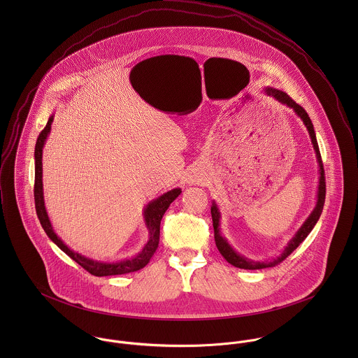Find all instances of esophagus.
I'll return each mask as SVG.
<instances>
[{
    "label": "esophagus",
    "mask_w": 358,
    "mask_h": 358,
    "mask_svg": "<svg viewBox=\"0 0 358 358\" xmlns=\"http://www.w3.org/2000/svg\"><path fill=\"white\" fill-rule=\"evenodd\" d=\"M199 180H200V179H199V178H194V179H193V180H192V182H199Z\"/></svg>",
    "instance_id": "obj_1"
}]
</instances>
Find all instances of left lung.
<instances>
[{
    "mask_svg": "<svg viewBox=\"0 0 358 358\" xmlns=\"http://www.w3.org/2000/svg\"><path fill=\"white\" fill-rule=\"evenodd\" d=\"M268 96H273L275 101L285 104L287 107L292 108L294 113L302 120V122L306 127L307 132L310 135L311 139V145L314 148V153L317 157V164H318V185H317V199H315V205L313 208V210L310 212V215L307 216L306 220L303 222V224L298 229V231L295 233V236L288 241V244L284 247L282 252L277 257L271 259V260H254L250 259L247 256L238 254L231 245L230 243L226 240V237L222 234L220 230V209L216 204V201H212V206H210V213H212V222H213V230H215V243L216 247L219 250V252L222 256L233 266L238 267V268H245V270H257V268H264V267H273L275 264H278L280 262H282L285 257L291 255L299 245L306 238L307 236L310 234V231L314 229L315 223L318 222L322 208H324V203H325V176H324V166H322V161H321V154H320V149H318V143H317V138H315V132H314V127L313 122L306 113V110L299 106L298 103L294 102L285 92L271 88V87H266L263 90Z\"/></svg>",
    "mask_w": 358,
    "mask_h": 358,
    "instance_id": "1",
    "label": "left lung"
}]
</instances>
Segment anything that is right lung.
I'll return each mask as SVG.
<instances>
[{"label":"right lung","instance_id":"right-lung-1","mask_svg":"<svg viewBox=\"0 0 358 358\" xmlns=\"http://www.w3.org/2000/svg\"><path fill=\"white\" fill-rule=\"evenodd\" d=\"M53 122V114L48 118V122L45 128L41 131L37 143H36V150H34V161H36V183H34V200H36V210L40 219V223L47 233V236L55 243L66 255L70 256L74 262H77L80 266H83L87 271H90L94 275L98 277H104V275H118V274H127L132 271H138L143 268L152 259L159 241V223L161 219L165 213V210L169 208L172 201H175L179 194L182 193V189L176 187L172 189L159 197L152 200L149 204L143 208V222L145 226L149 231V240L143 245L142 251L138 252L136 255L122 260H115V262H103V260H96L88 256L81 255L78 252L71 251L63 241L62 238L55 233L52 227L51 220L45 208V201H44V186H43V149L45 146L47 138L50 136L51 132V125Z\"/></svg>","mask_w":358,"mask_h":358}]
</instances>
